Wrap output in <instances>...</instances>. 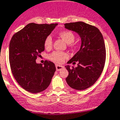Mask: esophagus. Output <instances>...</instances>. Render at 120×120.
<instances>
[{
	"instance_id": "esophagus-1",
	"label": "esophagus",
	"mask_w": 120,
	"mask_h": 120,
	"mask_svg": "<svg viewBox=\"0 0 120 120\" xmlns=\"http://www.w3.org/2000/svg\"><path fill=\"white\" fill-rule=\"evenodd\" d=\"M56 70H57V71H61V69H63V68H64V67L63 66L59 65V64H56Z\"/></svg>"
}]
</instances>
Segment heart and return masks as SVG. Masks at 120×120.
I'll use <instances>...</instances> for the list:
<instances>
[{"label":"heart","instance_id":"b5f03b06","mask_svg":"<svg viewBox=\"0 0 120 120\" xmlns=\"http://www.w3.org/2000/svg\"><path fill=\"white\" fill-rule=\"evenodd\" d=\"M60 37L64 40V41L68 44H73V42L75 41V34L70 30H64L60 32L59 33ZM44 47L46 49H50L52 45V39L51 36H48L44 40ZM68 57V54L66 52H61V51H54L49 56V59L51 61L57 63H61L64 61L65 59Z\"/></svg>","mask_w":120,"mask_h":120}]
</instances>
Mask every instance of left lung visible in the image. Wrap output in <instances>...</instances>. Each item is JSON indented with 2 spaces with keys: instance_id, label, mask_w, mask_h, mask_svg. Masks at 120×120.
<instances>
[{
  "instance_id": "obj_1",
  "label": "left lung",
  "mask_w": 120,
  "mask_h": 120,
  "mask_svg": "<svg viewBox=\"0 0 120 120\" xmlns=\"http://www.w3.org/2000/svg\"><path fill=\"white\" fill-rule=\"evenodd\" d=\"M64 27L76 32L81 38L80 49L68 62L78 61V66H66L69 72L66 81L73 89H87L96 82L104 68L106 48L103 36L98 28L82 21L66 23Z\"/></svg>"
}]
</instances>
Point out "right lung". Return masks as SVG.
I'll return each instance as SVG.
<instances>
[{
    "label": "right lung",
    "mask_w": 120,
    "mask_h": 120,
    "mask_svg": "<svg viewBox=\"0 0 120 120\" xmlns=\"http://www.w3.org/2000/svg\"><path fill=\"white\" fill-rule=\"evenodd\" d=\"M58 24H28L15 33L9 43V59L12 73L22 88L32 93L45 90L56 70L54 63L36 60L45 49L44 40Z\"/></svg>",
    "instance_id": "add662e5"
}]
</instances>
